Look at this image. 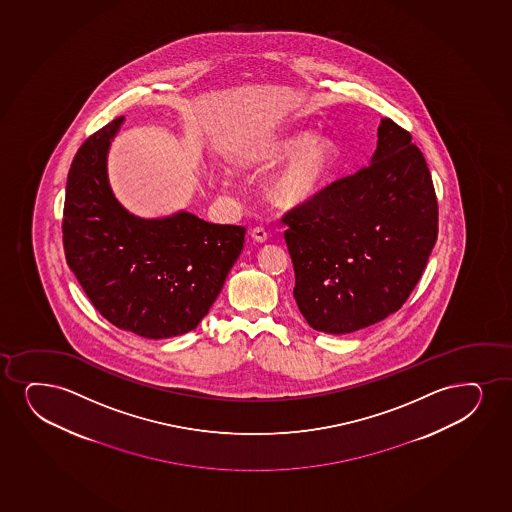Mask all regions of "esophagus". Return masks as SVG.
<instances>
[{"mask_svg":"<svg viewBox=\"0 0 512 512\" xmlns=\"http://www.w3.org/2000/svg\"><path fill=\"white\" fill-rule=\"evenodd\" d=\"M252 238L257 241V243H265V241H267V231H265L264 228H253Z\"/></svg>","mask_w":512,"mask_h":512,"instance_id":"34e87169","label":"esophagus"}]
</instances>
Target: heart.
<instances>
[{
  "instance_id": "obj_1",
  "label": "heart",
  "mask_w": 512,
  "mask_h": 512,
  "mask_svg": "<svg viewBox=\"0 0 512 512\" xmlns=\"http://www.w3.org/2000/svg\"><path fill=\"white\" fill-rule=\"evenodd\" d=\"M291 160L276 172L269 193L281 207H300L314 202L328 188L340 165V148L333 139H310L307 131H295L274 139L248 162L264 169Z\"/></svg>"
}]
</instances>
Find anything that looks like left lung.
<instances>
[{
	"label": "left lung",
	"instance_id": "1",
	"mask_svg": "<svg viewBox=\"0 0 512 512\" xmlns=\"http://www.w3.org/2000/svg\"><path fill=\"white\" fill-rule=\"evenodd\" d=\"M295 288L310 328L345 335L397 312L428 264L438 202L409 131L381 119L371 165L284 214Z\"/></svg>",
	"mask_w": 512,
	"mask_h": 512
}]
</instances>
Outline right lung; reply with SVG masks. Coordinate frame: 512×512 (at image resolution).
<instances>
[{
    "label": "right lung",
    "instance_id": "add662e5",
    "mask_svg": "<svg viewBox=\"0 0 512 512\" xmlns=\"http://www.w3.org/2000/svg\"><path fill=\"white\" fill-rule=\"evenodd\" d=\"M124 117L91 134L70 165L64 250L95 309L119 329L160 340L184 335L209 314L247 229L190 212L129 214L108 184L107 153Z\"/></svg>",
    "mask_w": 512,
    "mask_h": 512
}]
</instances>
